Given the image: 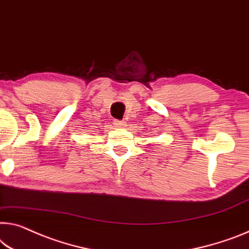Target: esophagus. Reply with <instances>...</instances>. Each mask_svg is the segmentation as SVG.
Returning <instances> with one entry per match:
<instances>
[{"instance_id": "34e87169", "label": "esophagus", "mask_w": 249, "mask_h": 249, "mask_svg": "<svg viewBox=\"0 0 249 249\" xmlns=\"http://www.w3.org/2000/svg\"><path fill=\"white\" fill-rule=\"evenodd\" d=\"M113 124L116 125L117 128H120V129L127 127V124H125L124 121H120V120H114L113 121Z\"/></svg>"}]
</instances>
